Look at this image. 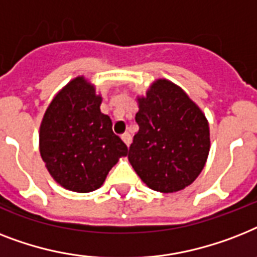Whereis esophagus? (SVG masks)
<instances>
[{
  "label": "esophagus",
  "instance_id": "1",
  "mask_svg": "<svg viewBox=\"0 0 257 257\" xmlns=\"http://www.w3.org/2000/svg\"><path fill=\"white\" fill-rule=\"evenodd\" d=\"M121 139H122V141H124V143L129 147V144H131V141H132V137H131V135H129L128 132L124 133V135H121Z\"/></svg>",
  "mask_w": 257,
  "mask_h": 257
}]
</instances>
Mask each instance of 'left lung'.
Masks as SVG:
<instances>
[{"mask_svg": "<svg viewBox=\"0 0 257 257\" xmlns=\"http://www.w3.org/2000/svg\"><path fill=\"white\" fill-rule=\"evenodd\" d=\"M136 122L128 160L144 183L160 193H176L195 181L210 152L204 113L181 87L166 79L137 97Z\"/></svg>", "mask_w": 257, "mask_h": 257, "instance_id": "left-lung-1", "label": "left lung"}]
</instances>
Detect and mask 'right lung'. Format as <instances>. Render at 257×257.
Instances as JSON below:
<instances>
[{"label":"right lung","mask_w":257,"mask_h":257,"mask_svg":"<svg viewBox=\"0 0 257 257\" xmlns=\"http://www.w3.org/2000/svg\"><path fill=\"white\" fill-rule=\"evenodd\" d=\"M101 96L84 76L56 93L39 129V152L56 182L75 193L99 189L128 148L100 110Z\"/></svg>","instance_id":"1"}]
</instances>
